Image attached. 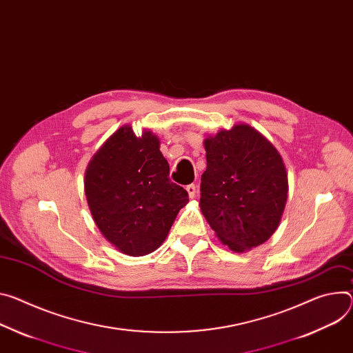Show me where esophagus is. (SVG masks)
<instances>
[{"label": "esophagus", "instance_id": "1", "mask_svg": "<svg viewBox=\"0 0 353 353\" xmlns=\"http://www.w3.org/2000/svg\"><path fill=\"white\" fill-rule=\"evenodd\" d=\"M185 190H187V193H188V197L190 199H194V196H196V185L194 184H188V185H185Z\"/></svg>", "mask_w": 353, "mask_h": 353}]
</instances>
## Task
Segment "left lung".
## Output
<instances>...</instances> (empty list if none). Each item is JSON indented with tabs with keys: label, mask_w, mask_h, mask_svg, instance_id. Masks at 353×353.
<instances>
[{
	"label": "left lung",
	"mask_w": 353,
	"mask_h": 353,
	"mask_svg": "<svg viewBox=\"0 0 353 353\" xmlns=\"http://www.w3.org/2000/svg\"><path fill=\"white\" fill-rule=\"evenodd\" d=\"M204 149L199 205L211 230L236 253L265 243L279 228L287 203L281 154L248 123L208 135Z\"/></svg>",
	"instance_id": "left-lung-1"
}]
</instances>
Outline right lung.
Here are the masks:
<instances>
[{
  "instance_id": "1",
  "label": "right lung",
  "mask_w": 353,
  "mask_h": 353,
  "mask_svg": "<svg viewBox=\"0 0 353 353\" xmlns=\"http://www.w3.org/2000/svg\"><path fill=\"white\" fill-rule=\"evenodd\" d=\"M160 141L123 125L94 153L84 176L87 204L103 236L121 253L143 256L166 239L187 191L169 179Z\"/></svg>"
}]
</instances>
